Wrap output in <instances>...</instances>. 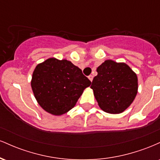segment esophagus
I'll return each mask as SVG.
<instances>
[{"label": "esophagus", "mask_w": 160, "mask_h": 160, "mask_svg": "<svg viewBox=\"0 0 160 160\" xmlns=\"http://www.w3.org/2000/svg\"><path fill=\"white\" fill-rule=\"evenodd\" d=\"M88 78H89V80H90V81L92 82V80H93V76H92V75H89V76L88 77Z\"/></svg>", "instance_id": "obj_1"}]
</instances>
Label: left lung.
Wrapping results in <instances>:
<instances>
[{
    "mask_svg": "<svg viewBox=\"0 0 160 160\" xmlns=\"http://www.w3.org/2000/svg\"><path fill=\"white\" fill-rule=\"evenodd\" d=\"M90 88L98 106L109 113H120L131 105L138 93L137 74L124 62L106 60L97 68Z\"/></svg>",
    "mask_w": 160,
    "mask_h": 160,
    "instance_id": "obj_1",
    "label": "left lung"
}]
</instances>
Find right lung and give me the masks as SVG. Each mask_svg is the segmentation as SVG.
I'll list each match as a JSON object with an SVG mask.
<instances>
[{"label":"right lung","instance_id":"add662e5","mask_svg":"<svg viewBox=\"0 0 160 160\" xmlns=\"http://www.w3.org/2000/svg\"><path fill=\"white\" fill-rule=\"evenodd\" d=\"M91 81L66 59L49 58L36 66L31 81L37 102L47 113L60 116L76 104Z\"/></svg>","mask_w":160,"mask_h":160}]
</instances>
